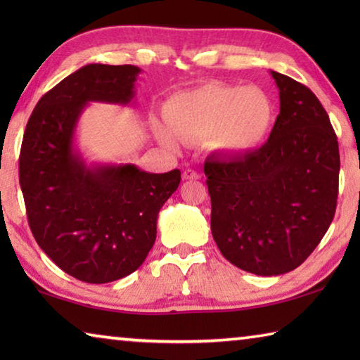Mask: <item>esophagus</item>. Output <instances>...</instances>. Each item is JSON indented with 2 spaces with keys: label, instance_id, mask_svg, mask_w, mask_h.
<instances>
[{
  "label": "esophagus",
  "instance_id": "obj_1",
  "mask_svg": "<svg viewBox=\"0 0 360 360\" xmlns=\"http://www.w3.org/2000/svg\"><path fill=\"white\" fill-rule=\"evenodd\" d=\"M202 176H200L197 172H193V169H186L184 173H182V179L186 181H192V179H200Z\"/></svg>",
  "mask_w": 360,
  "mask_h": 360
}]
</instances>
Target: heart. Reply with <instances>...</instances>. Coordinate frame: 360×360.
Listing matches in <instances>:
<instances>
[{"instance_id":"1","label":"heart","mask_w":360,"mask_h":360,"mask_svg":"<svg viewBox=\"0 0 360 360\" xmlns=\"http://www.w3.org/2000/svg\"><path fill=\"white\" fill-rule=\"evenodd\" d=\"M165 127L155 135L174 146L206 139L212 152L241 157L257 150L270 135L275 108L265 90L255 85L208 82L173 95L163 106Z\"/></svg>"}]
</instances>
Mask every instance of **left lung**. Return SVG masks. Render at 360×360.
Here are the masks:
<instances>
[{
  "mask_svg": "<svg viewBox=\"0 0 360 360\" xmlns=\"http://www.w3.org/2000/svg\"><path fill=\"white\" fill-rule=\"evenodd\" d=\"M279 114L268 141L241 157H210L211 231L230 264L259 276L302 265L332 224L340 152L330 119L300 82L270 71Z\"/></svg>",
  "mask_w": 360,
  "mask_h": 360,
  "instance_id": "left-lung-1",
  "label": "left lung"
}]
</instances>
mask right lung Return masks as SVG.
I'll use <instances>...</instances> for the list:
<instances>
[{"instance_id": "right-lung-1", "label": "right lung", "mask_w": 360, "mask_h": 360, "mask_svg": "<svg viewBox=\"0 0 360 360\" xmlns=\"http://www.w3.org/2000/svg\"><path fill=\"white\" fill-rule=\"evenodd\" d=\"M139 72L133 65L82 66L38 101L23 135L19 178L30 229L51 260L84 283H111L143 265L158 212L181 181L179 169L89 163L76 146L85 108L131 105Z\"/></svg>"}]
</instances>
